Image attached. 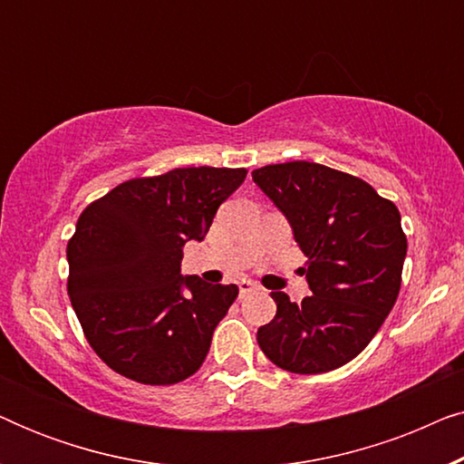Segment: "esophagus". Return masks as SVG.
Listing matches in <instances>:
<instances>
[{"instance_id":"obj_1","label":"esophagus","mask_w":464,"mask_h":464,"mask_svg":"<svg viewBox=\"0 0 464 464\" xmlns=\"http://www.w3.org/2000/svg\"><path fill=\"white\" fill-rule=\"evenodd\" d=\"M238 289H240V297H245V295L253 294V291L257 289V285L251 283V281H240V283H238Z\"/></svg>"}]
</instances>
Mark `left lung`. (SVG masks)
<instances>
[{
  "label": "left lung",
  "mask_w": 464,
  "mask_h": 464,
  "mask_svg": "<svg viewBox=\"0 0 464 464\" xmlns=\"http://www.w3.org/2000/svg\"><path fill=\"white\" fill-rule=\"evenodd\" d=\"M253 181L287 215L313 295L302 304L272 291L276 314L257 344L291 373H323L370 344L401 287L408 238L392 200L359 177L294 160L253 170Z\"/></svg>",
  "instance_id": "left-lung-1"
}]
</instances>
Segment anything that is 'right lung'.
Listing matches in <instances>:
<instances>
[{"label": "right lung", "mask_w": 464, "mask_h": 464, "mask_svg": "<svg viewBox=\"0 0 464 464\" xmlns=\"http://www.w3.org/2000/svg\"><path fill=\"white\" fill-rule=\"evenodd\" d=\"M245 177L173 169L120 183L82 211L67 243L69 300L88 344L120 376L169 386L200 370L238 287L183 278V245L205 237Z\"/></svg>", "instance_id": "right-lung-1"}]
</instances>
